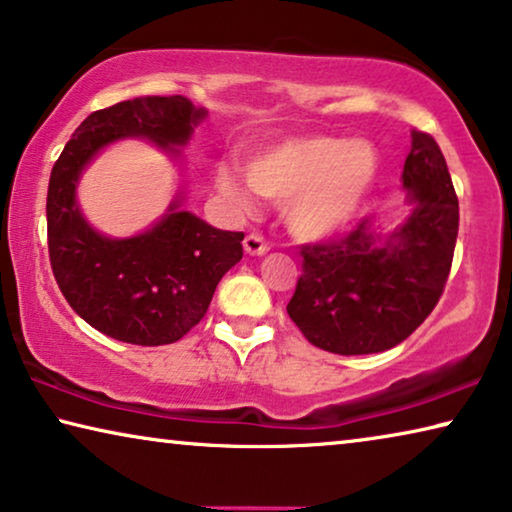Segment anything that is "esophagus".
<instances>
[{"mask_svg": "<svg viewBox=\"0 0 512 512\" xmlns=\"http://www.w3.org/2000/svg\"><path fill=\"white\" fill-rule=\"evenodd\" d=\"M245 251L249 256H263L270 251V245L263 240L261 233H249L245 238Z\"/></svg>", "mask_w": 512, "mask_h": 512, "instance_id": "1", "label": "esophagus"}]
</instances>
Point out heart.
<instances>
[{"label": "heart", "mask_w": 512, "mask_h": 512, "mask_svg": "<svg viewBox=\"0 0 512 512\" xmlns=\"http://www.w3.org/2000/svg\"><path fill=\"white\" fill-rule=\"evenodd\" d=\"M377 171L368 141L295 137L254 153L247 180L270 201H283L290 229L304 238H325L355 215ZM215 185L238 208L251 206V188L233 169L219 167Z\"/></svg>", "instance_id": "1"}]
</instances>
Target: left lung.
I'll return each mask as SVG.
<instances>
[{
	"mask_svg": "<svg viewBox=\"0 0 512 512\" xmlns=\"http://www.w3.org/2000/svg\"><path fill=\"white\" fill-rule=\"evenodd\" d=\"M403 185L412 215L389 235L368 219L302 247V274L286 306L309 343L334 355H371L403 343L426 320L451 272L460 210L437 141L412 130Z\"/></svg>",
	"mask_w": 512,
	"mask_h": 512,
	"instance_id": "8db88e82",
	"label": "left lung"
}]
</instances>
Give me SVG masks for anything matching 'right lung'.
I'll return each instance as SVG.
<instances>
[{"label":"right lung","instance_id":"right-lung-1","mask_svg":"<svg viewBox=\"0 0 512 512\" xmlns=\"http://www.w3.org/2000/svg\"><path fill=\"white\" fill-rule=\"evenodd\" d=\"M206 116L183 96H141L86 116L47 187V249L66 302L98 332L132 345H167L206 316L219 279L242 258L245 233L219 231L171 203L151 231L112 240L84 222L75 183L102 146L146 137L174 151Z\"/></svg>","mask_w":512,"mask_h":512}]
</instances>
